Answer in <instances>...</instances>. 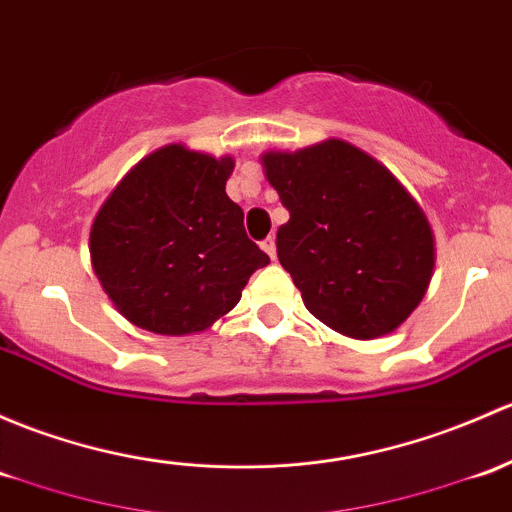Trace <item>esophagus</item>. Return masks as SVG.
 <instances>
[{"mask_svg": "<svg viewBox=\"0 0 512 512\" xmlns=\"http://www.w3.org/2000/svg\"><path fill=\"white\" fill-rule=\"evenodd\" d=\"M262 250H265L267 255H270L272 260H274V255H277V242H274L272 235H270V238H267V240H262Z\"/></svg>", "mask_w": 512, "mask_h": 512, "instance_id": "34e87169", "label": "esophagus"}]
</instances>
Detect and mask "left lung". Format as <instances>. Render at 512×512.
<instances>
[{
    "instance_id": "left-lung-1",
    "label": "left lung",
    "mask_w": 512,
    "mask_h": 512,
    "mask_svg": "<svg viewBox=\"0 0 512 512\" xmlns=\"http://www.w3.org/2000/svg\"><path fill=\"white\" fill-rule=\"evenodd\" d=\"M262 166L289 211L277 257L306 309L358 341L405 324L432 279L434 233L395 174L343 139L265 152Z\"/></svg>"
}]
</instances>
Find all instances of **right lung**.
I'll use <instances>...</instances> for the list:
<instances>
[{
    "mask_svg": "<svg viewBox=\"0 0 512 512\" xmlns=\"http://www.w3.org/2000/svg\"><path fill=\"white\" fill-rule=\"evenodd\" d=\"M233 157L166 144L107 196L90 228V262L129 324L161 336L206 331L270 257L225 193Z\"/></svg>",
    "mask_w": 512,
    "mask_h": 512,
    "instance_id": "right-lung-1",
    "label": "right lung"
}]
</instances>
